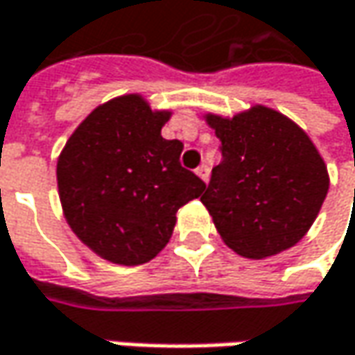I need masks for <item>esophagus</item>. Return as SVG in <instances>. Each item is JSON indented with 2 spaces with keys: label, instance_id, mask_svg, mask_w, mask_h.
Segmentation results:
<instances>
[{
  "label": "esophagus",
  "instance_id": "1",
  "mask_svg": "<svg viewBox=\"0 0 355 355\" xmlns=\"http://www.w3.org/2000/svg\"><path fill=\"white\" fill-rule=\"evenodd\" d=\"M196 175H198V177H200L202 180H205V182H207L208 175H210V168H208V164H200V166L196 168Z\"/></svg>",
  "mask_w": 355,
  "mask_h": 355
}]
</instances>
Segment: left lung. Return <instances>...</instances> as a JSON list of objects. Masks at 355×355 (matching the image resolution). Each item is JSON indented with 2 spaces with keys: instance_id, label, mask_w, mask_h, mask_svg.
I'll list each match as a JSON object with an SVG mask.
<instances>
[{
  "instance_id": "1",
  "label": "left lung",
  "mask_w": 355,
  "mask_h": 355,
  "mask_svg": "<svg viewBox=\"0 0 355 355\" xmlns=\"http://www.w3.org/2000/svg\"><path fill=\"white\" fill-rule=\"evenodd\" d=\"M220 139L202 205L220 239L252 260L298 244L316 220L330 189L326 162L292 119L254 105L234 116L207 113Z\"/></svg>"
}]
</instances>
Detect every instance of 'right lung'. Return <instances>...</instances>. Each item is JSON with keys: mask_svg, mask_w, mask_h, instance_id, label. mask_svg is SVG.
Here are the masks:
<instances>
[{"mask_svg": "<svg viewBox=\"0 0 355 355\" xmlns=\"http://www.w3.org/2000/svg\"><path fill=\"white\" fill-rule=\"evenodd\" d=\"M173 111L139 95L93 109L57 159L65 220L85 246L113 264L153 260L173 236L178 208L207 184L180 166V141L162 139Z\"/></svg>", "mask_w": 355, "mask_h": 355, "instance_id": "add662e5", "label": "right lung"}]
</instances>
